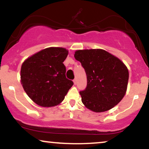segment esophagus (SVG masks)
<instances>
[{
    "mask_svg": "<svg viewBox=\"0 0 149 149\" xmlns=\"http://www.w3.org/2000/svg\"><path fill=\"white\" fill-rule=\"evenodd\" d=\"M73 82H74V85H76V84H77V79H74V80H73Z\"/></svg>",
    "mask_w": 149,
    "mask_h": 149,
    "instance_id": "esophagus-1",
    "label": "esophagus"
}]
</instances>
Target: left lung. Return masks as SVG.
Wrapping results in <instances>:
<instances>
[{"instance_id": "1", "label": "left lung", "mask_w": 149, "mask_h": 149, "mask_svg": "<svg viewBox=\"0 0 149 149\" xmlns=\"http://www.w3.org/2000/svg\"><path fill=\"white\" fill-rule=\"evenodd\" d=\"M87 75V87L79 93L86 107L103 112L120 103L127 92L129 71L118 58L103 49L75 51Z\"/></svg>"}]
</instances>
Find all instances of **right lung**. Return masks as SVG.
<instances>
[{"instance_id": "add662e5", "label": "right lung", "mask_w": 149, "mask_h": 149, "mask_svg": "<svg viewBox=\"0 0 149 149\" xmlns=\"http://www.w3.org/2000/svg\"><path fill=\"white\" fill-rule=\"evenodd\" d=\"M64 48L49 47L28 57L21 66L20 81L34 103L44 107L60 104L73 86L65 77Z\"/></svg>"}]
</instances>
